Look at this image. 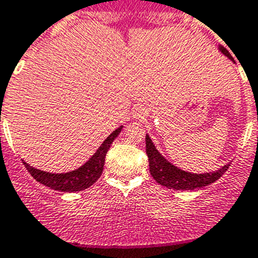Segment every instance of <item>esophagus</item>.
Wrapping results in <instances>:
<instances>
[{"mask_svg": "<svg viewBox=\"0 0 258 258\" xmlns=\"http://www.w3.org/2000/svg\"><path fill=\"white\" fill-rule=\"evenodd\" d=\"M142 114H144V109L138 110V112H136V116H139V117H141V116H142Z\"/></svg>", "mask_w": 258, "mask_h": 258, "instance_id": "obj_1", "label": "esophagus"}]
</instances>
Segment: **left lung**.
Here are the masks:
<instances>
[{"label": "left lung", "instance_id": "left-lung-1", "mask_svg": "<svg viewBox=\"0 0 258 258\" xmlns=\"http://www.w3.org/2000/svg\"><path fill=\"white\" fill-rule=\"evenodd\" d=\"M219 50L224 54L225 57L229 58L234 62L233 57L229 51L224 46H219ZM146 152L149 161V172L152 177L159 183L167 188H173V190H195V188H201L204 186L210 185L215 182L219 177H222L223 173L229 168L230 163L224 164L220 170L214 171V172L207 173H191L186 171L180 170L176 166L164 158L161 153L156 149L153 142L146 136Z\"/></svg>", "mask_w": 258, "mask_h": 258}]
</instances>
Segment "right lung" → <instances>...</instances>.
<instances>
[{"label": "right lung", "mask_w": 258, "mask_h": 258, "mask_svg": "<svg viewBox=\"0 0 258 258\" xmlns=\"http://www.w3.org/2000/svg\"><path fill=\"white\" fill-rule=\"evenodd\" d=\"M122 126H119L116 131L112 132L109 137L104 141V143L100 146L96 153L91 157L83 166L80 168L71 172L66 173H50L45 172V171L36 170V168L31 167L30 164L23 161L24 166L26 170L30 172V175L35 178L38 182L43 183L44 186L53 188V190L63 191V192H73V191H81L85 188L90 187L91 185H94L101 176L102 170H104L105 164V157H106L107 151H109L110 146L112 144L114 139L121 132Z\"/></svg>", "instance_id": "1"}]
</instances>
